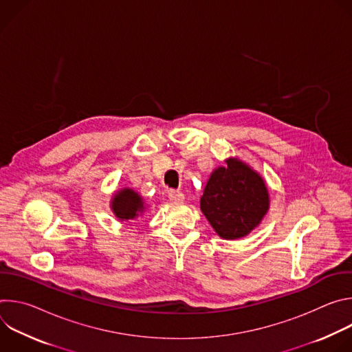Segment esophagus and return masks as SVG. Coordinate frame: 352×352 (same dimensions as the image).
Returning <instances> with one entry per match:
<instances>
[{"mask_svg": "<svg viewBox=\"0 0 352 352\" xmlns=\"http://www.w3.org/2000/svg\"><path fill=\"white\" fill-rule=\"evenodd\" d=\"M168 199L171 200L173 204H182L184 199H185V195L179 190L171 189V190H168Z\"/></svg>", "mask_w": 352, "mask_h": 352, "instance_id": "obj_1", "label": "esophagus"}]
</instances>
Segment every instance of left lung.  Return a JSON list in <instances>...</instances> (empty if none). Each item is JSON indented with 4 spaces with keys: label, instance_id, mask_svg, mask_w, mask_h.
I'll list each match as a JSON object with an SVG mask.
<instances>
[{
    "label": "left lung",
    "instance_id": "left-lung-1",
    "mask_svg": "<svg viewBox=\"0 0 352 352\" xmlns=\"http://www.w3.org/2000/svg\"><path fill=\"white\" fill-rule=\"evenodd\" d=\"M269 209V192L262 177L239 160H227L210 175L200 210L224 239L248 235Z\"/></svg>",
    "mask_w": 352,
    "mask_h": 352
}]
</instances>
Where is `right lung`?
<instances>
[{"label": "right lung", "mask_w": 352, "mask_h": 352, "mask_svg": "<svg viewBox=\"0 0 352 352\" xmlns=\"http://www.w3.org/2000/svg\"><path fill=\"white\" fill-rule=\"evenodd\" d=\"M113 212L114 214L122 220H133L143 212V202L142 197L132 189H122L116 193L113 197Z\"/></svg>", "instance_id": "1"}]
</instances>
